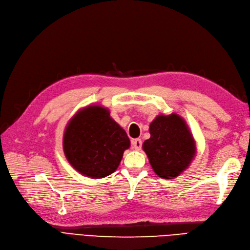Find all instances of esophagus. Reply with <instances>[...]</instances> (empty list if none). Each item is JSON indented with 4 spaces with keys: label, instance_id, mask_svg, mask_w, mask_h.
<instances>
[{
    "label": "esophagus",
    "instance_id": "esophagus-1",
    "mask_svg": "<svg viewBox=\"0 0 250 250\" xmlns=\"http://www.w3.org/2000/svg\"><path fill=\"white\" fill-rule=\"evenodd\" d=\"M132 146L135 149H140L141 146H142L141 139H133L132 140Z\"/></svg>",
    "mask_w": 250,
    "mask_h": 250
}]
</instances>
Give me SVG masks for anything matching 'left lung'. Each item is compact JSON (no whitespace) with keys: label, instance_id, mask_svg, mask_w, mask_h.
<instances>
[{"label":"left lung","instance_id":"left-lung-1","mask_svg":"<svg viewBox=\"0 0 250 250\" xmlns=\"http://www.w3.org/2000/svg\"><path fill=\"white\" fill-rule=\"evenodd\" d=\"M149 133L142 148L155 173L171 180L186 170L196 155V143L184 118L160 114L150 123Z\"/></svg>","mask_w":250,"mask_h":250}]
</instances>
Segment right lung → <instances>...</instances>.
Masks as SVG:
<instances>
[{
    "label": "right lung",
    "mask_w": 250,
    "mask_h": 250,
    "mask_svg": "<svg viewBox=\"0 0 250 250\" xmlns=\"http://www.w3.org/2000/svg\"><path fill=\"white\" fill-rule=\"evenodd\" d=\"M131 146L124 128L100 104H90L70 118L63 135V150L69 164L90 179L113 173Z\"/></svg>",
    "instance_id": "obj_1"
}]
</instances>
